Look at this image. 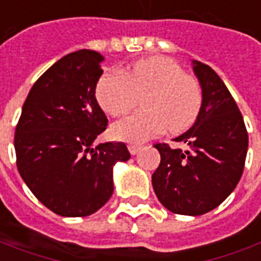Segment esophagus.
<instances>
[{
    "label": "esophagus",
    "instance_id": "esophagus-1",
    "mask_svg": "<svg viewBox=\"0 0 261 261\" xmlns=\"http://www.w3.org/2000/svg\"><path fill=\"white\" fill-rule=\"evenodd\" d=\"M140 148H141V145H138V144H130V145H128V151H130L133 155H134V154H137Z\"/></svg>",
    "mask_w": 261,
    "mask_h": 261
}]
</instances>
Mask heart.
Wrapping results in <instances>:
<instances>
[{"label":"heart","instance_id":"obj_1","mask_svg":"<svg viewBox=\"0 0 261 261\" xmlns=\"http://www.w3.org/2000/svg\"><path fill=\"white\" fill-rule=\"evenodd\" d=\"M144 113L125 117L111 127L117 140L143 143L168 130L180 134L197 121L203 90L196 77L186 74L174 60L151 57L124 71L106 72L97 83L95 98L113 117L127 114L144 97Z\"/></svg>","mask_w":261,"mask_h":261}]
</instances>
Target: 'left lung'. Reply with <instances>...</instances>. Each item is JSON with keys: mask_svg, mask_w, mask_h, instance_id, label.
Segmentation results:
<instances>
[{"mask_svg": "<svg viewBox=\"0 0 261 261\" xmlns=\"http://www.w3.org/2000/svg\"><path fill=\"white\" fill-rule=\"evenodd\" d=\"M203 90V106L190 130L174 138L189 148L154 147L161 161L151 181L160 203L175 214L212 212L234 190L243 174L249 136L234 98L216 71L193 61Z\"/></svg>", "mask_w": 261, "mask_h": 261, "instance_id": "left-lung-1", "label": "left lung"}]
</instances>
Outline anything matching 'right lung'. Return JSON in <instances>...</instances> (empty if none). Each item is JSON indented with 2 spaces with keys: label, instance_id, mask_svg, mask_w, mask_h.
Wrapping results in <instances>:
<instances>
[{
  "label": "right lung",
  "instance_id": "1",
  "mask_svg": "<svg viewBox=\"0 0 261 261\" xmlns=\"http://www.w3.org/2000/svg\"><path fill=\"white\" fill-rule=\"evenodd\" d=\"M104 57L80 49L35 81L22 106L14 147L19 175L35 197L63 217L90 216L113 196V167L124 143H93L107 128L95 98Z\"/></svg>",
  "mask_w": 261,
  "mask_h": 261
}]
</instances>
